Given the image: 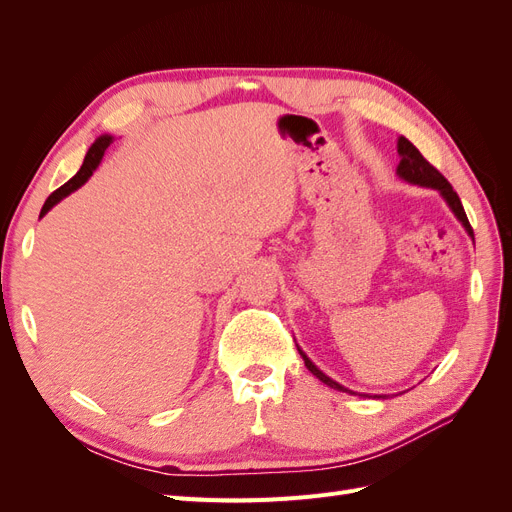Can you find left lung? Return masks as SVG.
Listing matches in <instances>:
<instances>
[{
	"label": "left lung",
	"mask_w": 512,
	"mask_h": 512,
	"mask_svg": "<svg viewBox=\"0 0 512 512\" xmlns=\"http://www.w3.org/2000/svg\"><path fill=\"white\" fill-rule=\"evenodd\" d=\"M397 153H399L397 177H399L401 181H406V183L421 185V188L438 190V192H440V196L444 198V203L448 205V209L453 211V215H455V218L461 222V226L466 228L468 237L474 241V230H472V226H470V222H468V215H466V211H463L461 200H459L457 192L453 190V185L444 179V175L440 173V170L433 168V166H431V164L421 156V151H418V149L408 141L406 136H399V138H397ZM297 350H299V354H301V359L305 361V367H307L309 371H312V374H314L320 382H324L327 386H331V389H335V391H344V393H350V395L371 397V395H365V393H354V391L346 389V386H342L339 382H335L333 378H329L327 374H324V371H320V369L312 363V359H309V356L301 350V346H297ZM374 397H386V395H374Z\"/></svg>",
	"instance_id": "obj_1"
}]
</instances>
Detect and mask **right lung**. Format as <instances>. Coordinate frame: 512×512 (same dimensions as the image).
Wrapping results in <instances>:
<instances>
[{
  "instance_id": "right-lung-1",
  "label": "right lung",
  "mask_w": 512,
  "mask_h": 512,
  "mask_svg": "<svg viewBox=\"0 0 512 512\" xmlns=\"http://www.w3.org/2000/svg\"><path fill=\"white\" fill-rule=\"evenodd\" d=\"M113 138H115V136H111V134H102V136L96 138L94 145H91V147L87 149V153H85V160H83V166H81L79 173H76L68 183L61 185L59 190H55L49 198H46V203H44V207H42V211H40V218H44V215L49 213L57 203H61V200H64L66 196H70L72 192H76V190L81 188V185H85V183L89 181V177L94 175V170L100 166L106 149L111 147Z\"/></svg>"
}]
</instances>
